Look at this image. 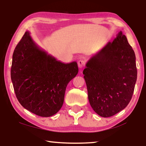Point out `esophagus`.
I'll return each instance as SVG.
<instances>
[{"label":"esophagus","instance_id":"34e87169","mask_svg":"<svg viewBox=\"0 0 146 146\" xmlns=\"http://www.w3.org/2000/svg\"><path fill=\"white\" fill-rule=\"evenodd\" d=\"M78 66L79 68H82L84 66V60L82 58H80V60L78 61Z\"/></svg>","mask_w":146,"mask_h":146}]
</instances>
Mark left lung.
Here are the masks:
<instances>
[{"instance_id": "left-lung-1", "label": "left lung", "mask_w": 146, "mask_h": 146, "mask_svg": "<svg viewBox=\"0 0 146 146\" xmlns=\"http://www.w3.org/2000/svg\"><path fill=\"white\" fill-rule=\"evenodd\" d=\"M86 66L84 78L95 112L110 117L126 107L134 91L137 70L135 52L122 32L93 55Z\"/></svg>"}]
</instances>
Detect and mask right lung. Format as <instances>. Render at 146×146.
<instances>
[{
  "label": "right lung",
  "instance_id": "add662e5",
  "mask_svg": "<svg viewBox=\"0 0 146 146\" xmlns=\"http://www.w3.org/2000/svg\"><path fill=\"white\" fill-rule=\"evenodd\" d=\"M78 72L76 62L58 61L37 46L28 31L14 50L11 78L16 97L38 116L49 117L60 110L68 84Z\"/></svg>",
  "mask_w": 146,
  "mask_h": 146
}]
</instances>
